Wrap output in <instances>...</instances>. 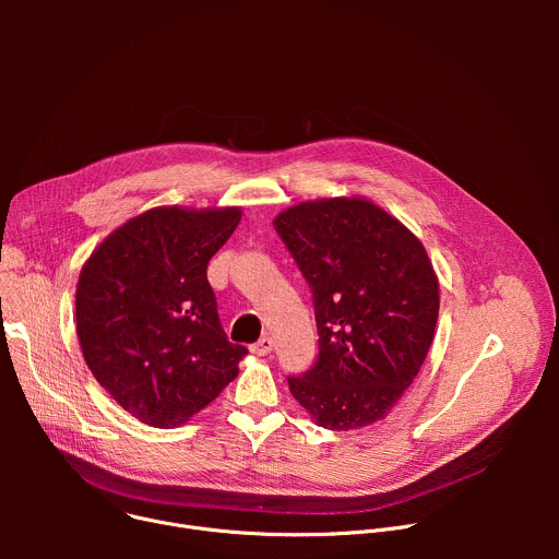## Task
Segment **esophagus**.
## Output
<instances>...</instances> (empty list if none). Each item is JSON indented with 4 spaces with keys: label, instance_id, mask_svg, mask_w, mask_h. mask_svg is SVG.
<instances>
[{
    "label": "esophagus",
    "instance_id": "esophagus-1",
    "mask_svg": "<svg viewBox=\"0 0 559 559\" xmlns=\"http://www.w3.org/2000/svg\"><path fill=\"white\" fill-rule=\"evenodd\" d=\"M272 347H274V343H272V338L270 336H263L259 343H254L250 349L257 354V356H267L270 352H272Z\"/></svg>",
    "mask_w": 559,
    "mask_h": 559
}]
</instances>
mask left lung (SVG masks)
Wrapping results in <instances>:
<instances>
[{"label": "left lung", "instance_id": "8db88e82", "mask_svg": "<svg viewBox=\"0 0 559 559\" xmlns=\"http://www.w3.org/2000/svg\"><path fill=\"white\" fill-rule=\"evenodd\" d=\"M311 289L318 356L289 391L316 425L380 420L418 376L438 321V278L418 238L362 199L307 201L274 218Z\"/></svg>", "mask_w": 559, "mask_h": 559}]
</instances>
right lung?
Segmentation results:
<instances>
[{
  "instance_id": "1",
  "label": "right lung",
  "mask_w": 559,
  "mask_h": 559,
  "mask_svg": "<svg viewBox=\"0 0 559 559\" xmlns=\"http://www.w3.org/2000/svg\"><path fill=\"white\" fill-rule=\"evenodd\" d=\"M241 210H147L93 252L76 285V336L97 382L134 418L175 427L236 378L207 263Z\"/></svg>"
}]
</instances>
